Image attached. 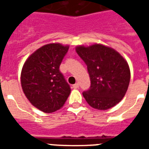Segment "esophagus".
<instances>
[{
	"label": "esophagus",
	"instance_id": "obj_1",
	"mask_svg": "<svg viewBox=\"0 0 149 149\" xmlns=\"http://www.w3.org/2000/svg\"><path fill=\"white\" fill-rule=\"evenodd\" d=\"M72 87H73V88H79V84H78V83H76V84L72 85Z\"/></svg>",
	"mask_w": 149,
	"mask_h": 149
}]
</instances>
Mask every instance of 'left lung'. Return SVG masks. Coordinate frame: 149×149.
I'll list each match as a JSON object with an SVG mask.
<instances>
[{"mask_svg": "<svg viewBox=\"0 0 149 149\" xmlns=\"http://www.w3.org/2000/svg\"><path fill=\"white\" fill-rule=\"evenodd\" d=\"M76 51L90 77V89L83 93L87 103L98 110L116 106L125 97L130 81L127 61L116 50L101 44L77 45Z\"/></svg>", "mask_w": 149, "mask_h": 149, "instance_id": "obj_1", "label": "left lung"}]
</instances>
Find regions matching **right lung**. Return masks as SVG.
<instances>
[{"instance_id":"right-lung-1","label":"right lung","mask_w":149,"mask_h":149,"mask_svg":"<svg viewBox=\"0 0 149 149\" xmlns=\"http://www.w3.org/2000/svg\"><path fill=\"white\" fill-rule=\"evenodd\" d=\"M68 48L60 43L45 45L32 53L22 67L21 83L25 97L45 113L61 109L71 92L59 70Z\"/></svg>"}]
</instances>
